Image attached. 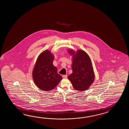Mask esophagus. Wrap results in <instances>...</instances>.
I'll return each instance as SVG.
<instances>
[{"instance_id":"esophagus-1","label":"esophagus","mask_w":129,"mask_h":129,"mask_svg":"<svg viewBox=\"0 0 129 129\" xmlns=\"http://www.w3.org/2000/svg\"><path fill=\"white\" fill-rule=\"evenodd\" d=\"M62 77H63V78H67V75H63Z\"/></svg>"}]
</instances>
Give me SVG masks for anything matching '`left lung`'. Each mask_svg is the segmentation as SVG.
Wrapping results in <instances>:
<instances>
[{
    "label": "left lung",
    "mask_w": 129,
    "mask_h": 129,
    "mask_svg": "<svg viewBox=\"0 0 129 129\" xmlns=\"http://www.w3.org/2000/svg\"><path fill=\"white\" fill-rule=\"evenodd\" d=\"M67 50L72 56V73L68 78L77 90H87L93 83L95 77L90 58L82 50H78L76 52L71 49Z\"/></svg>",
    "instance_id": "obj_1"
}]
</instances>
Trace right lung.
<instances>
[{"label": "right lung", "instance_id": "obj_1", "mask_svg": "<svg viewBox=\"0 0 129 129\" xmlns=\"http://www.w3.org/2000/svg\"><path fill=\"white\" fill-rule=\"evenodd\" d=\"M53 54L49 50H45L39 56L33 69V80L42 90H52L62 79L57 73V68L53 65Z\"/></svg>", "mask_w": 129, "mask_h": 129}]
</instances>
